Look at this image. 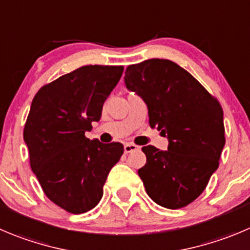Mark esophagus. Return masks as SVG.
Instances as JSON below:
<instances>
[{
	"instance_id": "1",
	"label": "esophagus",
	"mask_w": 250,
	"mask_h": 250,
	"mask_svg": "<svg viewBox=\"0 0 250 250\" xmlns=\"http://www.w3.org/2000/svg\"><path fill=\"white\" fill-rule=\"evenodd\" d=\"M136 149H139V146H136V145L134 144H125V146H124V151H125V153H130V152L136 151Z\"/></svg>"
}]
</instances>
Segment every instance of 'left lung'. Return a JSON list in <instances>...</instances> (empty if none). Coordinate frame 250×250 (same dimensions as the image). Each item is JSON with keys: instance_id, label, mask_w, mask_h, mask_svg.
<instances>
[{"instance_id": "1", "label": "left lung", "mask_w": 250, "mask_h": 250, "mask_svg": "<svg viewBox=\"0 0 250 250\" xmlns=\"http://www.w3.org/2000/svg\"><path fill=\"white\" fill-rule=\"evenodd\" d=\"M129 91L148 109L149 126L168 139V149L145 146L146 165L139 169L149 198L167 208L189 205L217 170L225 147L223 110L217 99L187 70L151 59L125 71Z\"/></svg>"}]
</instances>
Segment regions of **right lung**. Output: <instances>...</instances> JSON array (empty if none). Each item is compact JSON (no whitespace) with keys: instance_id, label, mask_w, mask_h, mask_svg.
<instances>
[{"instance_id":"obj_1","label":"right lung","mask_w":250,"mask_h":250,"mask_svg":"<svg viewBox=\"0 0 250 250\" xmlns=\"http://www.w3.org/2000/svg\"><path fill=\"white\" fill-rule=\"evenodd\" d=\"M123 66H82L35 94L24 126L30 167L45 195L71 213L92 210L124 153L120 142L89 140L104 102L118 84Z\"/></svg>"}]
</instances>
